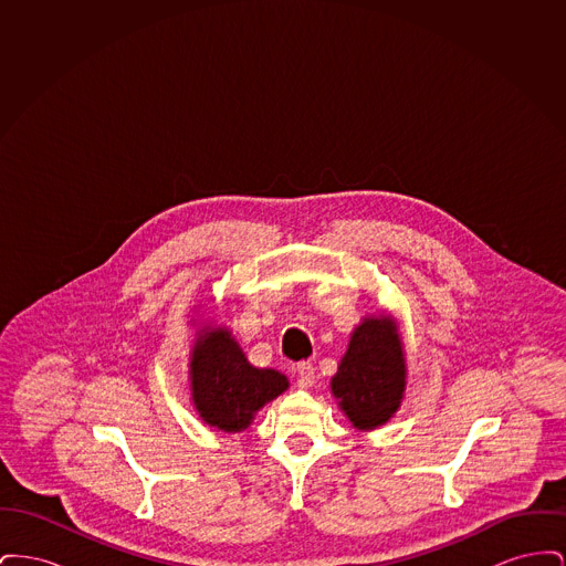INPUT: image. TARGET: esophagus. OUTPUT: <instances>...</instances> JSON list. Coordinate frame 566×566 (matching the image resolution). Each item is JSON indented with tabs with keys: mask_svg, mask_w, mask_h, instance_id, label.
<instances>
[{
	"mask_svg": "<svg viewBox=\"0 0 566 566\" xmlns=\"http://www.w3.org/2000/svg\"><path fill=\"white\" fill-rule=\"evenodd\" d=\"M295 374L296 381H298L301 388H307V386H312L316 381V369H314L312 363H305V360L296 363Z\"/></svg>",
	"mask_w": 566,
	"mask_h": 566,
	"instance_id": "esophagus-1",
	"label": "esophagus"
}]
</instances>
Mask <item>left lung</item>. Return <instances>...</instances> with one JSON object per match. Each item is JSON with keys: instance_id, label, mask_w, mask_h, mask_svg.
Listing matches in <instances>:
<instances>
[{"instance_id": "1", "label": "left lung", "mask_w": 566, "mask_h": 566, "mask_svg": "<svg viewBox=\"0 0 566 566\" xmlns=\"http://www.w3.org/2000/svg\"><path fill=\"white\" fill-rule=\"evenodd\" d=\"M403 344L397 323L369 316L352 333L348 350L331 379L333 397L358 431L386 424L401 407L405 392Z\"/></svg>"}]
</instances>
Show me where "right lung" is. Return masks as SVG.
I'll use <instances>...</instances> for the list:
<instances>
[{
	"instance_id": "right-lung-1",
	"label": "right lung",
	"mask_w": 566,
	"mask_h": 566,
	"mask_svg": "<svg viewBox=\"0 0 566 566\" xmlns=\"http://www.w3.org/2000/svg\"><path fill=\"white\" fill-rule=\"evenodd\" d=\"M189 367L195 409L218 431L248 429L254 413L289 388L286 376L252 367L231 331L212 324L197 331Z\"/></svg>"
}]
</instances>
